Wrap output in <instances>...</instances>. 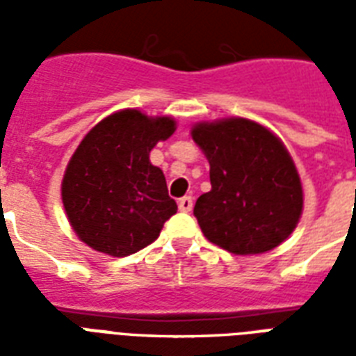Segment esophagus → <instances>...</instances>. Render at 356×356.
Here are the masks:
<instances>
[{
	"label": "esophagus",
	"mask_w": 356,
	"mask_h": 356,
	"mask_svg": "<svg viewBox=\"0 0 356 356\" xmlns=\"http://www.w3.org/2000/svg\"><path fill=\"white\" fill-rule=\"evenodd\" d=\"M193 206H194L193 196H183V198L179 200V209H181V211H185V213H188V211L193 209Z\"/></svg>",
	"instance_id": "34e87169"
}]
</instances>
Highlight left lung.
I'll list each match as a JSON object with an SVG mask.
<instances>
[{
  "instance_id": "1",
  "label": "left lung",
  "mask_w": 356,
  "mask_h": 356,
  "mask_svg": "<svg viewBox=\"0 0 356 356\" xmlns=\"http://www.w3.org/2000/svg\"><path fill=\"white\" fill-rule=\"evenodd\" d=\"M209 162L211 191L194 206L204 236L234 255L280 246L303 213V186L288 148L265 125L221 118L191 127Z\"/></svg>"
}]
</instances>
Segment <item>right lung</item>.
<instances>
[{"label":"right lung","mask_w":356,"mask_h":356,"mask_svg":"<svg viewBox=\"0 0 356 356\" xmlns=\"http://www.w3.org/2000/svg\"><path fill=\"white\" fill-rule=\"evenodd\" d=\"M177 129L171 116L118 110L91 127L66 165L60 196L76 236L95 252L125 257L152 244L177 211L150 150Z\"/></svg>","instance_id":"1"}]
</instances>
